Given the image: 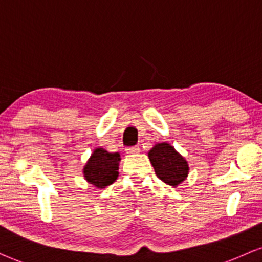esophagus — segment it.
I'll list each match as a JSON object with an SVG mask.
<instances>
[{"label": "esophagus", "mask_w": 262, "mask_h": 262, "mask_svg": "<svg viewBox=\"0 0 262 262\" xmlns=\"http://www.w3.org/2000/svg\"><path fill=\"white\" fill-rule=\"evenodd\" d=\"M125 152L132 155V153H139L140 152V147L139 146H132V147H127L125 148Z\"/></svg>", "instance_id": "34e87169"}]
</instances>
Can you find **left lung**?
<instances>
[{
  "label": "left lung",
  "mask_w": 262,
  "mask_h": 262,
  "mask_svg": "<svg viewBox=\"0 0 262 262\" xmlns=\"http://www.w3.org/2000/svg\"><path fill=\"white\" fill-rule=\"evenodd\" d=\"M148 158L156 175L164 183L177 187L187 179L189 172L187 160L167 142L156 144L148 152Z\"/></svg>",
  "instance_id": "8db88e82"
}]
</instances>
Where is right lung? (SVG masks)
I'll list each match as a JSON object with an SVG mask.
<instances>
[{
    "mask_svg": "<svg viewBox=\"0 0 262 262\" xmlns=\"http://www.w3.org/2000/svg\"><path fill=\"white\" fill-rule=\"evenodd\" d=\"M120 160L118 152L110 153L102 147L93 149V153L83 166V177L90 184L103 189L117 180Z\"/></svg>",
    "mask_w": 262,
    "mask_h": 262,
    "instance_id": "add662e5",
    "label": "right lung"
}]
</instances>
